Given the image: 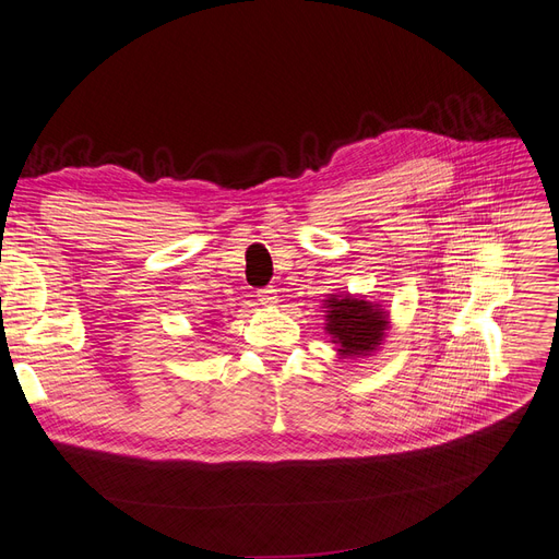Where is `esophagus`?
Here are the masks:
<instances>
[{
    "mask_svg": "<svg viewBox=\"0 0 559 559\" xmlns=\"http://www.w3.org/2000/svg\"><path fill=\"white\" fill-rule=\"evenodd\" d=\"M257 298L261 305L265 307H275L280 302V296H277V288L267 286V288H261V292H257Z\"/></svg>",
    "mask_w": 559,
    "mask_h": 559,
    "instance_id": "34e87169",
    "label": "esophagus"
}]
</instances>
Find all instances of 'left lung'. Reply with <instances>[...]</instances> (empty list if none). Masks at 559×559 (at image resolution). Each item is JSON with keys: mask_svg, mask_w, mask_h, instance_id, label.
<instances>
[{"mask_svg": "<svg viewBox=\"0 0 559 559\" xmlns=\"http://www.w3.org/2000/svg\"><path fill=\"white\" fill-rule=\"evenodd\" d=\"M325 332L340 360H362L385 342L390 330V311L365 296L330 294L323 300Z\"/></svg>", "mask_w": 559, "mask_h": 559, "instance_id": "1", "label": "left lung"}]
</instances>
